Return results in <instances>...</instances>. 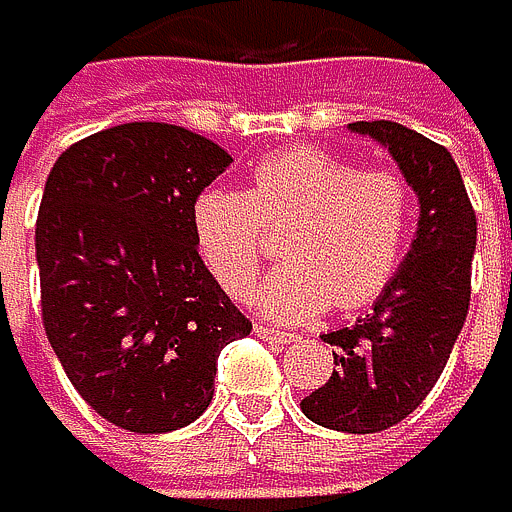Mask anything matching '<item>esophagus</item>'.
Listing matches in <instances>:
<instances>
[{
    "instance_id": "obj_1",
    "label": "esophagus",
    "mask_w": 512,
    "mask_h": 512,
    "mask_svg": "<svg viewBox=\"0 0 512 512\" xmlns=\"http://www.w3.org/2000/svg\"><path fill=\"white\" fill-rule=\"evenodd\" d=\"M254 334L264 337V341H270V344H290V341H296V334L283 331V328H274V325H264V321L254 325Z\"/></svg>"
}]
</instances>
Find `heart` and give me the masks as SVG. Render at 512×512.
I'll list each match as a JSON object with an SVG mask.
<instances>
[{"label":"heart","mask_w":512,"mask_h":512,"mask_svg":"<svg viewBox=\"0 0 512 512\" xmlns=\"http://www.w3.org/2000/svg\"><path fill=\"white\" fill-rule=\"evenodd\" d=\"M194 238L226 293H245L264 258V229L293 219L283 261L251 306L277 321H306L363 306L392 283L405 258L414 200L395 171H360L337 155L296 146L264 159L248 191L206 187L194 200Z\"/></svg>","instance_id":"b5f03b06"}]
</instances>
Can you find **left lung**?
Wrapping results in <instances>:
<instances>
[{"mask_svg": "<svg viewBox=\"0 0 512 512\" xmlns=\"http://www.w3.org/2000/svg\"><path fill=\"white\" fill-rule=\"evenodd\" d=\"M347 130L389 149L417 194L420 216L373 312L321 334L334 347L337 369L299 408L318 427L379 433L405 420L443 373L468 315L478 222L459 165L440 143L392 120H357Z\"/></svg>", "mask_w": 512, "mask_h": 512, "instance_id": "1", "label": "left lung"}]
</instances>
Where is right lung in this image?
<instances>
[{
  "mask_svg": "<svg viewBox=\"0 0 512 512\" xmlns=\"http://www.w3.org/2000/svg\"><path fill=\"white\" fill-rule=\"evenodd\" d=\"M229 162L200 133L133 120L69 146L44 184V331L76 392L114 427L194 424L213 401L219 350L251 331L200 261L191 219Z\"/></svg>",
  "mask_w": 512,
  "mask_h": 512,
  "instance_id": "add662e5",
  "label": "right lung"
}]
</instances>
